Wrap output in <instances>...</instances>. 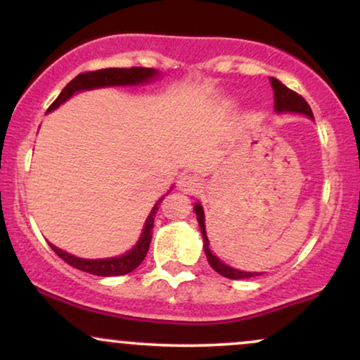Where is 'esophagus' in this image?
<instances>
[{
  "mask_svg": "<svg viewBox=\"0 0 360 360\" xmlns=\"http://www.w3.org/2000/svg\"><path fill=\"white\" fill-rule=\"evenodd\" d=\"M179 189L186 194H199L204 189V181L195 174H184L179 179Z\"/></svg>",
  "mask_w": 360,
  "mask_h": 360,
  "instance_id": "1",
  "label": "esophagus"
}]
</instances>
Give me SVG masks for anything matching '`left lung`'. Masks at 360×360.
<instances>
[{"instance_id":"8db88e82","label":"left lung","mask_w":360,"mask_h":360,"mask_svg":"<svg viewBox=\"0 0 360 360\" xmlns=\"http://www.w3.org/2000/svg\"><path fill=\"white\" fill-rule=\"evenodd\" d=\"M271 86L274 89V109L277 112H299V115H306L314 120L312 109L309 106L306 99H304L301 94H297L295 91L289 89L288 86H284L279 79L271 78ZM194 212L198 216V222L199 227H201L202 233V243H204V251H206L207 256V262L211 264V267L217 274L227 277V279H249V277L254 276H261V272H244L239 269H234V267L227 266V264L221 262L209 249V240L206 236V224H204V211L201 204H195L194 206Z\"/></svg>"}]
</instances>
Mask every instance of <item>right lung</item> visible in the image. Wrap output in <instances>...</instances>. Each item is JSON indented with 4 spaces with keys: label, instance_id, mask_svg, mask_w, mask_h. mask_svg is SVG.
I'll return each instance as SVG.
<instances>
[{
    "label": "right lung",
    "instance_id": "obj_1",
    "mask_svg": "<svg viewBox=\"0 0 360 360\" xmlns=\"http://www.w3.org/2000/svg\"><path fill=\"white\" fill-rule=\"evenodd\" d=\"M154 76H158V71L153 70V68H106V70L99 71H89V72H81V75L76 76L75 79L70 81L65 86V89L61 91V94L56 98L51 106L48 108V112H51L53 109H56L59 104L68 101L72 94L79 93V91L86 89H94V88H106V86H134V84H143L148 83L149 79H153ZM165 195H162L159 201L154 204V207L149 212L146 224H144L143 234L138 240V244L131 249L129 252L122 254L120 257H109V259H81L76 256H71L61 249H58L56 245H51V249L58 254L63 261L70 264V266L76 267V269L89 272V274L94 276H124L127 272L134 271L136 267L139 266L141 262L146 257L149 244H151L153 238V224L154 217H156L158 206L161 204Z\"/></svg>",
    "mask_w": 360,
    "mask_h": 360
}]
</instances>
